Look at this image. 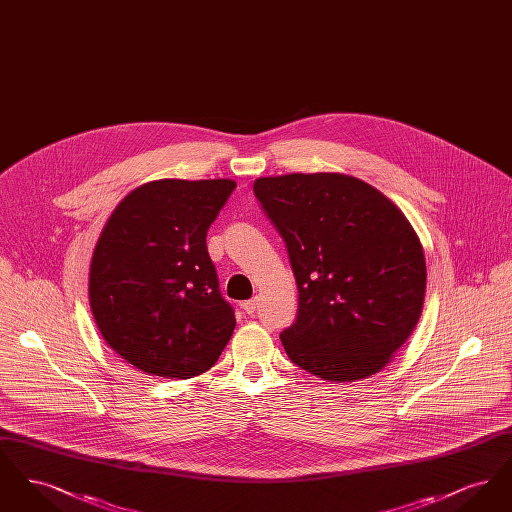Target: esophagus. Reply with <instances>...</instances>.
<instances>
[{
    "instance_id": "obj_1",
    "label": "esophagus",
    "mask_w": 512,
    "mask_h": 512,
    "mask_svg": "<svg viewBox=\"0 0 512 512\" xmlns=\"http://www.w3.org/2000/svg\"><path fill=\"white\" fill-rule=\"evenodd\" d=\"M242 309H244L247 315H253V313H255V309H257V297H253V299H249V301L242 303Z\"/></svg>"
}]
</instances>
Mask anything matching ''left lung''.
Returning a JSON list of instances; mask_svg holds the SVG:
<instances>
[{
    "mask_svg": "<svg viewBox=\"0 0 512 512\" xmlns=\"http://www.w3.org/2000/svg\"><path fill=\"white\" fill-rule=\"evenodd\" d=\"M253 192L297 282V317L280 334L292 363L330 382L378 372L422 313L426 261L411 222L336 172L259 178Z\"/></svg>",
    "mask_w": 512,
    "mask_h": 512,
    "instance_id": "1",
    "label": "left lung"
}]
</instances>
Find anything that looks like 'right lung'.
<instances>
[{"instance_id":"1","label":"right lung","mask_w":512,"mask_h":512,"mask_svg":"<svg viewBox=\"0 0 512 512\" xmlns=\"http://www.w3.org/2000/svg\"><path fill=\"white\" fill-rule=\"evenodd\" d=\"M232 180H157L126 195L90 265L103 340L151 376L192 378L219 361L236 317L222 297L207 230Z\"/></svg>"}]
</instances>
